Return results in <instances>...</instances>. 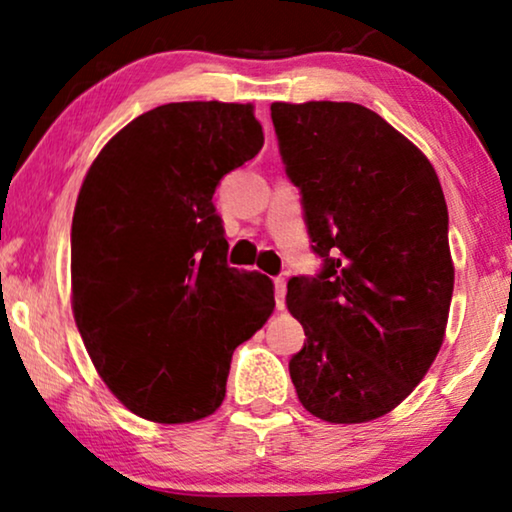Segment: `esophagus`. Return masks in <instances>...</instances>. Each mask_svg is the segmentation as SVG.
Masks as SVG:
<instances>
[{
  "label": "esophagus",
  "instance_id": "esophagus-1",
  "mask_svg": "<svg viewBox=\"0 0 512 512\" xmlns=\"http://www.w3.org/2000/svg\"><path fill=\"white\" fill-rule=\"evenodd\" d=\"M284 298H286V277H277V279H275L277 310H284Z\"/></svg>",
  "mask_w": 512,
  "mask_h": 512
}]
</instances>
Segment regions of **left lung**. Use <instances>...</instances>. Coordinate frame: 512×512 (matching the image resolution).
Masks as SVG:
<instances>
[{"instance_id": "1", "label": "left lung", "mask_w": 512, "mask_h": 512, "mask_svg": "<svg viewBox=\"0 0 512 512\" xmlns=\"http://www.w3.org/2000/svg\"><path fill=\"white\" fill-rule=\"evenodd\" d=\"M270 114L324 258L286 293L307 335L293 387L324 422H370L412 394L443 345L454 289L443 188L429 158L361 104L272 102Z\"/></svg>"}]
</instances>
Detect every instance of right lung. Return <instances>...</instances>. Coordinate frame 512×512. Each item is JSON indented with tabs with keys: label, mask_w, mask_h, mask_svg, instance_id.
Instances as JSON below:
<instances>
[{
	"label": "right lung",
	"mask_w": 512,
	"mask_h": 512,
	"mask_svg": "<svg viewBox=\"0 0 512 512\" xmlns=\"http://www.w3.org/2000/svg\"><path fill=\"white\" fill-rule=\"evenodd\" d=\"M263 146L254 104L172 102L104 144L72 219V310L97 373L135 415L198 422L230 359L275 310L261 272L228 268L212 195Z\"/></svg>",
	"instance_id": "1"
}]
</instances>
